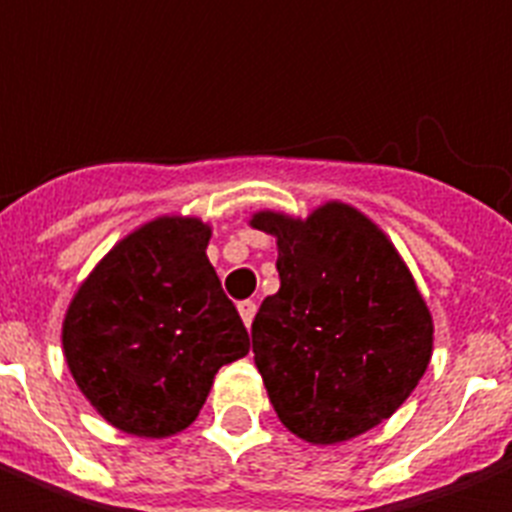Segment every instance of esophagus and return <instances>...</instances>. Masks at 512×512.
I'll return each mask as SVG.
<instances>
[{
	"label": "esophagus",
	"instance_id": "esophagus-1",
	"mask_svg": "<svg viewBox=\"0 0 512 512\" xmlns=\"http://www.w3.org/2000/svg\"><path fill=\"white\" fill-rule=\"evenodd\" d=\"M255 312H257L255 301H241V304H238V314H241V320H244L246 328H249L252 320H255Z\"/></svg>",
	"mask_w": 512,
	"mask_h": 512
}]
</instances>
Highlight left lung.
<instances>
[{"label":"left lung","instance_id":"obj_1","mask_svg":"<svg viewBox=\"0 0 512 512\" xmlns=\"http://www.w3.org/2000/svg\"><path fill=\"white\" fill-rule=\"evenodd\" d=\"M276 238L279 293L252 323V352L287 429L314 445L358 437L407 401L434 347V320L391 238L331 200L306 219L257 211Z\"/></svg>","mask_w":512,"mask_h":512}]
</instances>
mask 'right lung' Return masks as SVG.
<instances>
[{"label": "right lung", "instance_id": "right-lung-1", "mask_svg": "<svg viewBox=\"0 0 512 512\" xmlns=\"http://www.w3.org/2000/svg\"><path fill=\"white\" fill-rule=\"evenodd\" d=\"M211 227L157 217L81 282L62 323L64 361L119 431L162 439L198 418L214 374L249 352V333L208 263Z\"/></svg>", "mask_w": 512, "mask_h": 512}]
</instances>
